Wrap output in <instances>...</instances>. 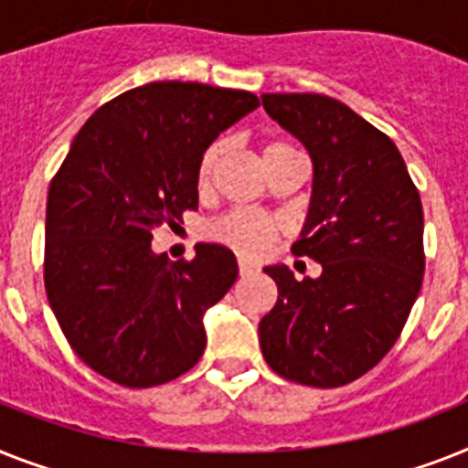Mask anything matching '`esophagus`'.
<instances>
[{"label":"esophagus","mask_w":468,"mask_h":468,"mask_svg":"<svg viewBox=\"0 0 468 468\" xmlns=\"http://www.w3.org/2000/svg\"><path fill=\"white\" fill-rule=\"evenodd\" d=\"M256 265H253V262H249V261H239V275L241 277H249V275H253V272H256Z\"/></svg>","instance_id":"esophagus-1"}]
</instances>
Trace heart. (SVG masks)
<instances>
[{
	"label": "heart",
	"mask_w": 468,
	"mask_h": 468,
	"mask_svg": "<svg viewBox=\"0 0 468 468\" xmlns=\"http://www.w3.org/2000/svg\"><path fill=\"white\" fill-rule=\"evenodd\" d=\"M287 143H270L262 150V155H270V153H280V150H287ZM225 153V143L215 141L210 148L203 153L198 165V184L206 186L210 181L212 172L218 167L219 157ZM277 227L275 219L265 218V215H258V212L250 210H231L222 218H218L215 222L206 227V234L212 241H219L229 246V249L239 250L243 256H261L270 249V243L275 241Z\"/></svg>",
	"instance_id": "obj_1"
}]
</instances>
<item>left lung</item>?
I'll list each match as a JSON object with an SVG mask.
<instances>
[{
    "label": "left lung",
    "instance_id": "1",
    "mask_svg": "<svg viewBox=\"0 0 468 468\" xmlns=\"http://www.w3.org/2000/svg\"><path fill=\"white\" fill-rule=\"evenodd\" d=\"M270 117L303 143L313 193L294 256L320 277L265 268L275 308L261 320L268 366L311 388L368 373L399 337L423 282V207L399 150L345 102L315 92H265Z\"/></svg>",
    "mask_w": 468,
    "mask_h": 468
}]
</instances>
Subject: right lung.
<instances>
[{
  "label": "right lung",
  "instance_id": "right-lung-1",
  "mask_svg": "<svg viewBox=\"0 0 468 468\" xmlns=\"http://www.w3.org/2000/svg\"><path fill=\"white\" fill-rule=\"evenodd\" d=\"M258 104L155 80L102 104L73 138L48 193L45 289L71 349L107 380L155 388L203 356V315L237 280V258L198 243L193 261L172 262L150 241L198 210L200 157Z\"/></svg>",
  "mask_w": 468,
  "mask_h": 468
}]
</instances>
